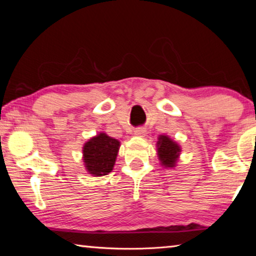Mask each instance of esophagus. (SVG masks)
<instances>
[{
    "label": "esophagus",
    "instance_id": "obj_1",
    "mask_svg": "<svg viewBox=\"0 0 256 256\" xmlns=\"http://www.w3.org/2000/svg\"><path fill=\"white\" fill-rule=\"evenodd\" d=\"M134 134L138 136H146V128H136V131H134Z\"/></svg>",
    "mask_w": 256,
    "mask_h": 256
}]
</instances>
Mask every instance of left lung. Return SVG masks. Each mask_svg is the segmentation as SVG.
Wrapping results in <instances>:
<instances>
[{"mask_svg":"<svg viewBox=\"0 0 256 256\" xmlns=\"http://www.w3.org/2000/svg\"><path fill=\"white\" fill-rule=\"evenodd\" d=\"M158 140L157 144L160 162L166 167H174L180 151L178 144L166 136H160Z\"/></svg>","mask_w":256,"mask_h":256,"instance_id":"left-lung-1","label":"left lung"}]
</instances>
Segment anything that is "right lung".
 I'll use <instances>...</instances> for the list:
<instances>
[{"label": "right lung", "mask_w": 256, "mask_h": 256, "mask_svg": "<svg viewBox=\"0 0 256 256\" xmlns=\"http://www.w3.org/2000/svg\"><path fill=\"white\" fill-rule=\"evenodd\" d=\"M120 142L116 138L100 133L86 142L84 146V160L90 174L107 175L114 167Z\"/></svg>", "instance_id": "1"}]
</instances>
